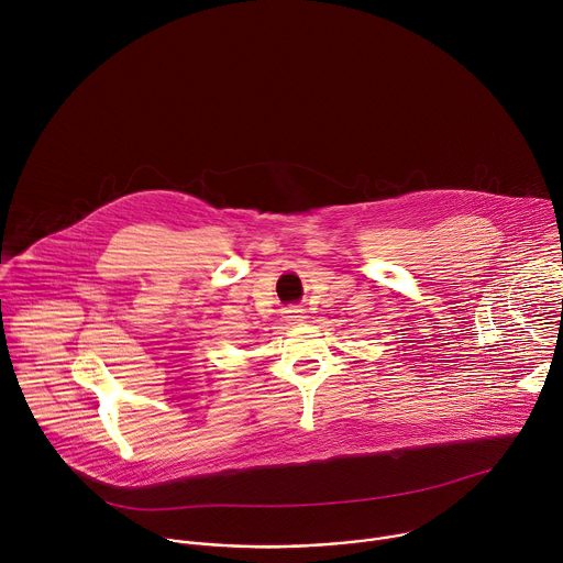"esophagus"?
<instances>
[{
    "instance_id": "obj_1",
    "label": "esophagus",
    "mask_w": 563,
    "mask_h": 563,
    "mask_svg": "<svg viewBox=\"0 0 563 563\" xmlns=\"http://www.w3.org/2000/svg\"><path fill=\"white\" fill-rule=\"evenodd\" d=\"M283 318L287 320V323H300V320H305V309L296 307V305H289L283 309Z\"/></svg>"
}]
</instances>
